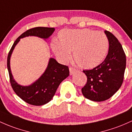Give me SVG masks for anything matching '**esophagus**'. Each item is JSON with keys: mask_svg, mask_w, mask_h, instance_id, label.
<instances>
[{"mask_svg": "<svg viewBox=\"0 0 132 132\" xmlns=\"http://www.w3.org/2000/svg\"><path fill=\"white\" fill-rule=\"evenodd\" d=\"M77 71V69L73 67H69V73H70V75H73L75 72Z\"/></svg>", "mask_w": 132, "mask_h": 132, "instance_id": "obj_1", "label": "esophagus"}]
</instances>
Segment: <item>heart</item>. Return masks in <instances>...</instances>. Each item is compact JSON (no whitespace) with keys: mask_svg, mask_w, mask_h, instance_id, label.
<instances>
[{"mask_svg":"<svg viewBox=\"0 0 132 132\" xmlns=\"http://www.w3.org/2000/svg\"><path fill=\"white\" fill-rule=\"evenodd\" d=\"M59 42L53 40L52 48L61 61L68 62L71 52L79 67L93 69L106 57L109 49V40L102 32L90 29H63L59 33Z\"/></svg>","mask_w":132,"mask_h":132,"instance_id":"obj_1","label":"heart"}]
</instances>
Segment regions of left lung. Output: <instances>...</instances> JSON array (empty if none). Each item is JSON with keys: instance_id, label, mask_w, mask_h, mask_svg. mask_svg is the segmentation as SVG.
I'll return each instance as SVG.
<instances>
[{"instance_id": "left-lung-1", "label": "left lung", "mask_w": 132, "mask_h": 132, "mask_svg": "<svg viewBox=\"0 0 132 132\" xmlns=\"http://www.w3.org/2000/svg\"><path fill=\"white\" fill-rule=\"evenodd\" d=\"M109 50L103 63L90 70H83L87 82L81 92L87 99L103 101L111 98L122 85L126 68V56L121 44L112 33L105 31Z\"/></svg>"}]
</instances>
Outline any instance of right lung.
Instances as JSON below:
<instances>
[{
  "label": "right lung",
  "mask_w": 132,
  "mask_h": 132,
  "mask_svg": "<svg viewBox=\"0 0 132 132\" xmlns=\"http://www.w3.org/2000/svg\"><path fill=\"white\" fill-rule=\"evenodd\" d=\"M54 27H37L30 29L21 34L13 44L7 56V69L10 82L14 92L25 102L35 106L45 105L51 100L59 85L69 75L68 66L61 64L54 58H50L44 73L29 86H21L13 78L10 66V59L14 47L20 39L27 36H37L46 39L54 32Z\"/></svg>",
  "instance_id": "1"
}]
</instances>
